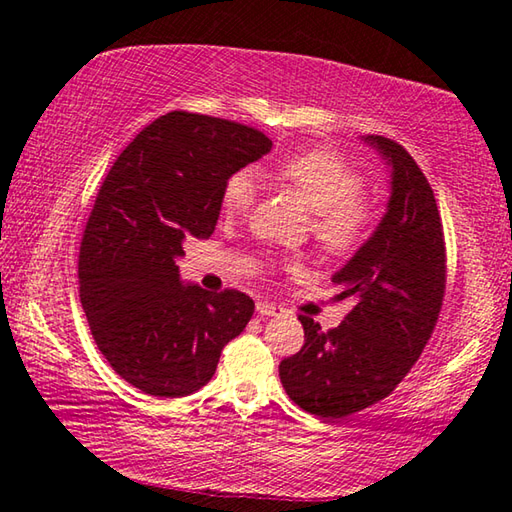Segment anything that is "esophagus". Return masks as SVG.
Returning <instances> with one entry per match:
<instances>
[{
	"mask_svg": "<svg viewBox=\"0 0 512 512\" xmlns=\"http://www.w3.org/2000/svg\"><path fill=\"white\" fill-rule=\"evenodd\" d=\"M257 314L259 316H282L284 309L273 305V302H257Z\"/></svg>",
	"mask_w": 512,
	"mask_h": 512,
	"instance_id": "34e87169",
	"label": "esophagus"
}]
</instances>
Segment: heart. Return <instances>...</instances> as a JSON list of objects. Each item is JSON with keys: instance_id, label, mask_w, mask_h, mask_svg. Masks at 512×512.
I'll return each mask as SVG.
<instances>
[{"instance_id": "b5f03b06", "label": "heart", "mask_w": 512, "mask_h": 512, "mask_svg": "<svg viewBox=\"0 0 512 512\" xmlns=\"http://www.w3.org/2000/svg\"><path fill=\"white\" fill-rule=\"evenodd\" d=\"M277 176L293 192L302 196L314 216V237L332 253H348L368 237L375 221V210L361 196V173L323 149L291 153L277 164ZM257 198V183L250 171H237L225 180L221 210L225 214H244Z\"/></svg>"}]
</instances>
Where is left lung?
Wrapping results in <instances>:
<instances>
[{
	"instance_id": "left-lung-1",
	"label": "left lung",
	"mask_w": 512,
	"mask_h": 512,
	"mask_svg": "<svg viewBox=\"0 0 512 512\" xmlns=\"http://www.w3.org/2000/svg\"><path fill=\"white\" fill-rule=\"evenodd\" d=\"M391 167V196L379 225L341 271L334 300L354 307L323 332L300 316L305 345L280 363V379L300 409L325 420L352 415L391 395L436 327L445 296V237L436 196L409 153L366 135Z\"/></svg>"
}]
</instances>
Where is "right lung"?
Here are the masks:
<instances>
[{"mask_svg": "<svg viewBox=\"0 0 512 512\" xmlns=\"http://www.w3.org/2000/svg\"><path fill=\"white\" fill-rule=\"evenodd\" d=\"M271 146L237 121L176 110L146 126L103 180L81 241V305L112 370L142 393H196L253 316L246 293L185 284L176 259L189 237L214 232L225 180Z\"/></svg>", "mask_w": 512, "mask_h": 512, "instance_id": "1", "label": "right lung"}]
</instances>
